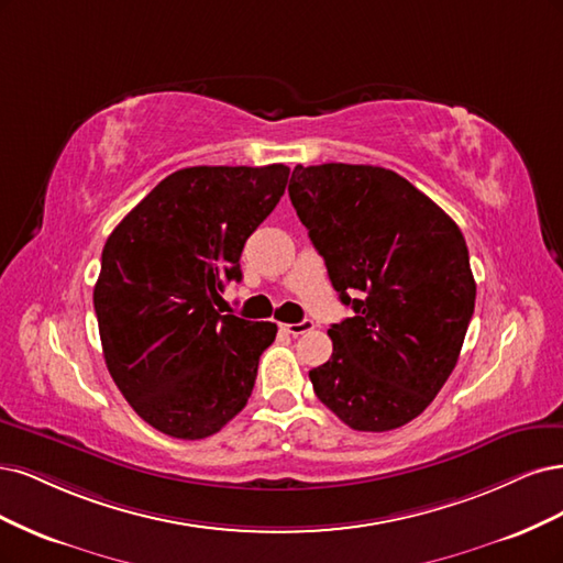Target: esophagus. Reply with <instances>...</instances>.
Returning <instances> with one entry per match:
<instances>
[{"label": "esophagus", "instance_id": "obj_1", "mask_svg": "<svg viewBox=\"0 0 563 563\" xmlns=\"http://www.w3.org/2000/svg\"><path fill=\"white\" fill-rule=\"evenodd\" d=\"M283 330H285L287 334H292V336H299V334H306V332H311V330H313V320L289 322V324H283Z\"/></svg>", "mask_w": 563, "mask_h": 563}]
</instances>
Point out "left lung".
I'll return each instance as SVG.
<instances>
[{
	"label": "left lung",
	"instance_id": "obj_1",
	"mask_svg": "<svg viewBox=\"0 0 563 563\" xmlns=\"http://www.w3.org/2000/svg\"><path fill=\"white\" fill-rule=\"evenodd\" d=\"M287 191L341 303L353 308L328 330L332 357L308 372L318 400L353 430L409 423L446 384L475 313L461 229L378 166H297Z\"/></svg>",
	"mask_w": 563,
	"mask_h": 563
}]
</instances>
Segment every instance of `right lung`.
<instances>
[{"label": "right lung", "instance_id": "obj_1", "mask_svg": "<svg viewBox=\"0 0 563 563\" xmlns=\"http://www.w3.org/2000/svg\"><path fill=\"white\" fill-rule=\"evenodd\" d=\"M289 168L194 166L168 175L102 250L93 306L107 369L142 421L177 440L220 432L255 388L276 322L222 316L241 252Z\"/></svg>", "mask_w": 563, "mask_h": 563}]
</instances>
